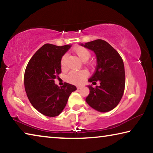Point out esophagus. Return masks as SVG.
Masks as SVG:
<instances>
[{
	"label": "esophagus",
	"mask_w": 153,
	"mask_h": 153,
	"mask_svg": "<svg viewBox=\"0 0 153 153\" xmlns=\"http://www.w3.org/2000/svg\"><path fill=\"white\" fill-rule=\"evenodd\" d=\"M77 89H80V88H81V86H77Z\"/></svg>",
	"instance_id": "34e87169"
}]
</instances>
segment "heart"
<instances>
[{
    "instance_id": "obj_1",
    "label": "heart",
    "mask_w": 153,
    "mask_h": 153,
    "mask_svg": "<svg viewBox=\"0 0 153 153\" xmlns=\"http://www.w3.org/2000/svg\"><path fill=\"white\" fill-rule=\"evenodd\" d=\"M74 53L76 54L79 60L82 61H87L90 56V52L87 48L79 46L74 50ZM67 55H63L61 59V66L62 69H65L66 67ZM87 74L84 71H71L66 76V80L72 84L78 85L83 82V80L86 77Z\"/></svg>"
}]
</instances>
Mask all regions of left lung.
<instances>
[{
	"label": "left lung",
	"instance_id": "8db88e82",
	"mask_svg": "<svg viewBox=\"0 0 153 153\" xmlns=\"http://www.w3.org/2000/svg\"><path fill=\"white\" fill-rule=\"evenodd\" d=\"M85 48L94 51L97 65L92 76L88 79L95 85L87 86L90 94L86 101L90 107L99 112L110 111L120 102L125 89V69L123 61L118 52L105 40L98 39L80 44Z\"/></svg>",
	"mask_w": 153,
	"mask_h": 153
}]
</instances>
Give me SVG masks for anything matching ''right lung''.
I'll list each match as a JSON object with an SVG mask.
<instances>
[{
    "instance_id": "1",
    "label": "right lung",
    "mask_w": 153,
    "mask_h": 153,
    "mask_svg": "<svg viewBox=\"0 0 153 153\" xmlns=\"http://www.w3.org/2000/svg\"><path fill=\"white\" fill-rule=\"evenodd\" d=\"M70 47L45 44L36 52L25 69L24 85L28 99L36 110L47 117L59 115L71 93L77 90L66 82L61 87L55 84L61 73V59Z\"/></svg>"
}]
</instances>
